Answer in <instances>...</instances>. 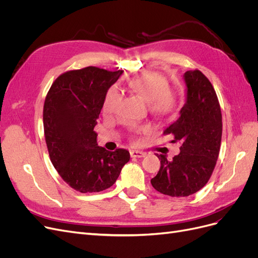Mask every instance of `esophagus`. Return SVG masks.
Wrapping results in <instances>:
<instances>
[{
	"instance_id": "34e87169",
	"label": "esophagus",
	"mask_w": 258,
	"mask_h": 258,
	"mask_svg": "<svg viewBox=\"0 0 258 258\" xmlns=\"http://www.w3.org/2000/svg\"><path fill=\"white\" fill-rule=\"evenodd\" d=\"M130 156H131L132 158H142V157H144V156H145V153L132 150V151H130Z\"/></svg>"
}]
</instances>
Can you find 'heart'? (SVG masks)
<instances>
[{
	"mask_svg": "<svg viewBox=\"0 0 258 258\" xmlns=\"http://www.w3.org/2000/svg\"><path fill=\"white\" fill-rule=\"evenodd\" d=\"M129 87L147 101L151 114L156 117L166 116L174 111L177 103L176 92L170 87L165 75L158 72H148L134 77ZM121 95L112 88L107 91L103 101L102 111L106 116L113 115L118 108Z\"/></svg>",
	"mask_w": 258,
	"mask_h": 258,
	"instance_id": "1",
	"label": "heart"
}]
</instances>
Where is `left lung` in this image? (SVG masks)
Here are the masks:
<instances>
[{
	"label": "left lung",
	"mask_w": 258,
	"mask_h": 258,
	"mask_svg": "<svg viewBox=\"0 0 258 258\" xmlns=\"http://www.w3.org/2000/svg\"><path fill=\"white\" fill-rule=\"evenodd\" d=\"M186 103L181 116L163 134L179 142V154L172 160L157 154L160 169L151 179L154 188L167 196L187 197L200 190L212 175L222 141V112L214 87L199 70L184 75Z\"/></svg>",
	"instance_id": "8db88e82"
}]
</instances>
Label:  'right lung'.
I'll use <instances>...</instances> for the list:
<instances>
[{
  "label": "right lung",
  "instance_id": "add662e5",
  "mask_svg": "<svg viewBox=\"0 0 258 258\" xmlns=\"http://www.w3.org/2000/svg\"><path fill=\"white\" fill-rule=\"evenodd\" d=\"M121 73L97 67L71 70L59 75L46 95L43 122L50 161L80 192L111 187L130 159L123 148L110 152L98 146L93 131L107 89Z\"/></svg>",
  "mask_w": 258,
  "mask_h": 258
}]
</instances>
